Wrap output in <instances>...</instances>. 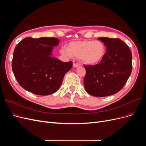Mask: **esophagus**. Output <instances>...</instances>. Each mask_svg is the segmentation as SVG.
<instances>
[{
    "instance_id": "34e87169",
    "label": "esophagus",
    "mask_w": 146,
    "mask_h": 146,
    "mask_svg": "<svg viewBox=\"0 0 146 146\" xmlns=\"http://www.w3.org/2000/svg\"><path fill=\"white\" fill-rule=\"evenodd\" d=\"M79 66H80V64H78V63H73L74 68H77V67H78Z\"/></svg>"
}]
</instances>
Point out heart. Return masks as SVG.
<instances>
[{
  "label": "heart",
  "mask_w": 146,
  "mask_h": 146,
  "mask_svg": "<svg viewBox=\"0 0 146 146\" xmlns=\"http://www.w3.org/2000/svg\"><path fill=\"white\" fill-rule=\"evenodd\" d=\"M106 48L99 41H77L68 44V48H63L61 53L66 56L79 58L82 63L88 65L99 63L104 58Z\"/></svg>",
  "instance_id": "b5f03b06"
}]
</instances>
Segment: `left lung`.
<instances>
[{
	"instance_id": "left-lung-1",
	"label": "left lung",
	"mask_w": 146,
	"mask_h": 146,
	"mask_svg": "<svg viewBox=\"0 0 146 146\" xmlns=\"http://www.w3.org/2000/svg\"><path fill=\"white\" fill-rule=\"evenodd\" d=\"M106 46L103 60L95 65H84L83 84L88 94L96 97L117 93L125 85L132 68L130 48L119 38H99Z\"/></svg>"
}]
</instances>
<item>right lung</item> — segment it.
I'll return each mask as SVG.
<instances>
[{
	"mask_svg": "<svg viewBox=\"0 0 146 146\" xmlns=\"http://www.w3.org/2000/svg\"><path fill=\"white\" fill-rule=\"evenodd\" d=\"M55 38H24L16 46L12 70L24 89L39 96L54 93L59 89L72 62H63L51 56L53 46L59 44Z\"/></svg>",
	"mask_w": 146,
	"mask_h": 146,
	"instance_id": "add662e5",
	"label": "right lung"
}]
</instances>
